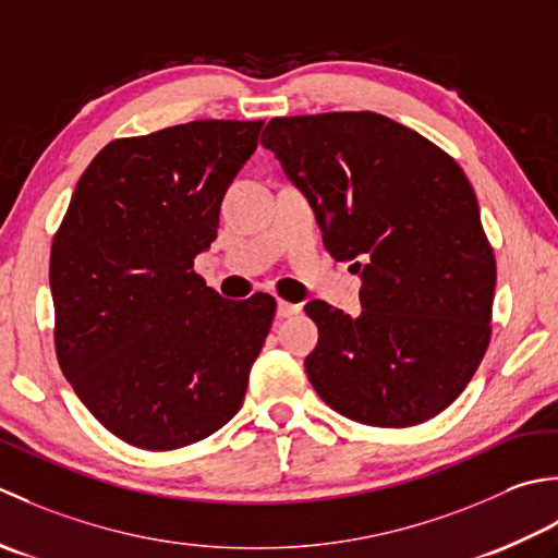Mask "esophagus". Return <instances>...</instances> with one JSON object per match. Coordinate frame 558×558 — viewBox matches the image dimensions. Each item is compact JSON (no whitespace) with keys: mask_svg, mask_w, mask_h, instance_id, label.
<instances>
[{"mask_svg":"<svg viewBox=\"0 0 558 558\" xmlns=\"http://www.w3.org/2000/svg\"><path fill=\"white\" fill-rule=\"evenodd\" d=\"M301 311V305H295V303H287V301H279L277 303V315L279 317H291V315H295Z\"/></svg>","mask_w":558,"mask_h":558,"instance_id":"34e87169","label":"esophagus"}]
</instances>
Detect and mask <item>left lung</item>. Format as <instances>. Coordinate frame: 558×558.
I'll list each match as a JSON object with an SVG mask.
<instances>
[{
    "label": "left lung",
    "mask_w": 558,
    "mask_h": 558,
    "mask_svg": "<svg viewBox=\"0 0 558 558\" xmlns=\"http://www.w3.org/2000/svg\"><path fill=\"white\" fill-rule=\"evenodd\" d=\"M263 146L311 202L335 259H354L361 313L305 303L315 392L359 424L404 428L452 404L492 335L494 253L468 175L378 112L275 118Z\"/></svg>",
    "instance_id": "1"
}]
</instances>
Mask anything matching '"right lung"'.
Masks as SVG:
<instances>
[{"mask_svg": "<svg viewBox=\"0 0 558 558\" xmlns=\"http://www.w3.org/2000/svg\"><path fill=\"white\" fill-rule=\"evenodd\" d=\"M263 120H197L116 140L78 178L52 241L64 378L112 436L175 450L241 409L277 301H229L192 271Z\"/></svg>", "mask_w": 558, "mask_h": 558, "instance_id": "add662e5", "label": "right lung"}]
</instances>
